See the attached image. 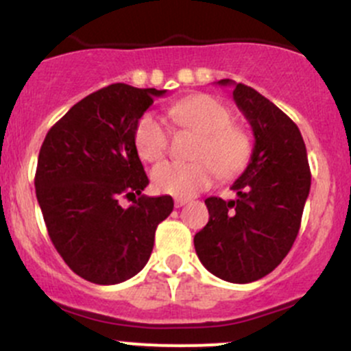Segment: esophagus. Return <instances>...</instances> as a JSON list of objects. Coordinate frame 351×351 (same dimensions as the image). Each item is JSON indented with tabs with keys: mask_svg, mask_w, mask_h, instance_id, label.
Instances as JSON below:
<instances>
[{
	"mask_svg": "<svg viewBox=\"0 0 351 351\" xmlns=\"http://www.w3.org/2000/svg\"><path fill=\"white\" fill-rule=\"evenodd\" d=\"M187 204V199H176L174 201V206L176 207H182V206H186Z\"/></svg>",
	"mask_w": 351,
	"mask_h": 351,
	"instance_id": "esophagus-1",
	"label": "esophagus"
}]
</instances>
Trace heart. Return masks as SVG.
Masks as SVG:
<instances>
[{
    "label": "heart",
    "mask_w": 351,
    "mask_h": 351,
    "mask_svg": "<svg viewBox=\"0 0 351 351\" xmlns=\"http://www.w3.org/2000/svg\"><path fill=\"white\" fill-rule=\"evenodd\" d=\"M169 117L177 127L199 134L191 164L162 162L150 174L152 186L162 194L187 199L213 184L214 171L222 179L234 177L250 162L252 145L247 132L232 123L231 110L210 95H194L169 108ZM171 132L154 114L138 119L134 144L138 157L157 162L167 154Z\"/></svg>",
    "instance_id": "heart-1"
}]
</instances>
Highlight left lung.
Listing matches in <instances>:
<instances>
[{
    "instance_id": "left-lung-1",
    "label": "left lung",
    "mask_w": 351,
    "mask_h": 351,
    "mask_svg": "<svg viewBox=\"0 0 351 351\" xmlns=\"http://www.w3.org/2000/svg\"><path fill=\"white\" fill-rule=\"evenodd\" d=\"M231 85L237 108L251 123L254 149L231 189L234 201L207 197L209 222L194 236L204 267L229 282H251L285 259L300 231L311 172L296 123L251 86Z\"/></svg>"
}]
</instances>
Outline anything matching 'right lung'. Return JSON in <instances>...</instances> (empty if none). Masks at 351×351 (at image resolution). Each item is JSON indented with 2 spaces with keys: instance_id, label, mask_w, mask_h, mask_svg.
<instances>
[{
  "instance_id": "1",
  "label": "right lung",
  "mask_w": 351,
  "mask_h": 351,
  "mask_svg": "<svg viewBox=\"0 0 351 351\" xmlns=\"http://www.w3.org/2000/svg\"><path fill=\"white\" fill-rule=\"evenodd\" d=\"M165 90L114 84L75 104L48 130L35 174L36 199L55 250L95 285L130 280L147 265L171 195L147 197L134 144L138 119ZM132 204L122 208L119 199Z\"/></svg>"
}]
</instances>
